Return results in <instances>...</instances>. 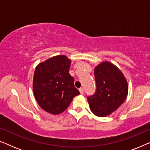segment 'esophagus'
Returning <instances> with one entry per match:
<instances>
[{"instance_id": "esophagus-1", "label": "esophagus", "mask_w": 150, "mask_h": 150, "mask_svg": "<svg viewBox=\"0 0 150 150\" xmlns=\"http://www.w3.org/2000/svg\"><path fill=\"white\" fill-rule=\"evenodd\" d=\"M79 91H80V93H81V94H83L84 93V89H83V88H80Z\"/></svg>"}]
</instances>
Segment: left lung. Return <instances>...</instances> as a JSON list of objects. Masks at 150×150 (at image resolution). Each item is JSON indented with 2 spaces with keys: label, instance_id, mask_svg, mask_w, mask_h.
I'll list each match as a JSON object with an SVG mask.
<instances>
[{
  "label": "left lung",
  "instance_id": "left-lung-1",
  "mask_svg": "<svg viewBox=\"0 0 150 150\" xmlns=\"http://www.w3.org/2000/svg\"><path fill=\"white\" fill-rule=\"evenodd\" d=\"M96 90L88 96L90 110L98 117L109 115L126 99L128 83L120 69L108 61H104L94 69Z\"/></svg>",
  "mask_w": 150,
  "mask_h": 150
}]
</instances>
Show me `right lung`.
Listing matches in <instances>:
<instances>
[{
  "instance_id": "1",
  "label": "right lung",
  "mask_w": 150,
  "mask_h": 150,
  "mask_svg": "<svg viewBox=\"0 0 150 150\" xmlns=\"http://www.w3.org/2000/svg\"><path fill=\"white\" fill-rule=\"evenodd\" d=\"M71 60L65 55L51 57L37 65L33 90L37 102L43 110L59 115L67 109L80 92L69 74Z\"/></svg>"
}]
</instances>
